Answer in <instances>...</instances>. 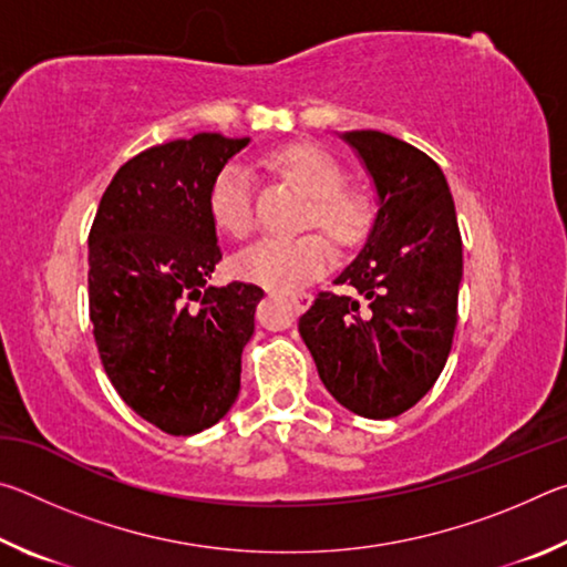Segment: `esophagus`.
Instances as JSON below:
<instances>
[{"label": "esophagus", "mask_w": 567, "mask_h": 567, "mask_svg": "<svg viewBox=\"0 0 567 567\" xmlns=\"http://www.w3.org/2000/svg\"><path fill=\"white\" fill-rule=\"evenodd\" d=\"M312 302V295L310 292H292L290 295V305L295 307V312H305L307 307Z\"/></svg>", "instance_id": "esophagus-1"}]
</instances>
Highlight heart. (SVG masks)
I'll return each instance as SVG.
<instances>
[{"label":"heart","mask_w":567,"mask_h":567,"mask_svg":"<svg viewBox=\"0 0 567 567\" xmlns=\"http://www.w3.org/2000/svg\"><path fill=\"white\" fill-rule=\"evenodd\" d=\"M270 167L295 179L312 207L307 225L318 223L338 245L360 243L370 227V205L364 197L342 189V169L328 152L310 145H295L275 152ZM209 215L229 237H245L255 227L252 175L249 169L227 165L209 187ZM332 245L320 233L297 237H262L235 255V275L275 292H292L318 280L332 265Z\"/></svg>","instance_id":"1"}]
</instances>
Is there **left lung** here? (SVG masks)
<instances>
[{
  "label": "left lung",
  "mask_w": 567,
  "mask_h": 567,
  "mask_svg": "<svg viewBox=\"0 0 567 567\" xmlns=\"http://www.w3.org/2000/svg\"><path fill=\"white\" fill-rule=\"evenodd\" d=\"M372 179L378 213L334 277L358 297L320 292L297 330L322 385L360 417L410 410L443 372L457 324L463 239L437 162L378 130L342 132Z\"/></svg>",
  "instance_id": "1"
}]
</instances>
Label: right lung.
Masks as SVG:
<instances>
[{
	"label": "right lung",
	"instance_id": "1",
	"mask_svg": "<svg viewBox=\"0 0 567 567\" xmlns=\"http://www.w3.org/2000/svg\"><path fill=\"white\" fill-rule=\"evenodd\" d=\"M249 137L199 132L117 169L90 229V320L114 390L169 435L235 405L257 285L205 287L223 260L209 187Z\"/></svg>",
	"mask_w": 567,
	"mask_h": 567
}]
</instances>
